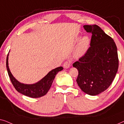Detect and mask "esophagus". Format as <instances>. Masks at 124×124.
<instances>
[{
    "label": "esophagus",
    "mask_w": 124,
    "mask_h": 124,
    "mask_svg": "<svg viewBox=\"0 0 124 124\" xmlns=\"http://www.w3.org/2000/svg\"><path fill=\"white\" fill-rule=\"evenodd\" d=\"M71 62L70 61H67L64 62L63 63V67L64 69H68V68L70 67V66H71Z\"/></svg>",
    "instance_id": "obj_1"
}]
</instances>
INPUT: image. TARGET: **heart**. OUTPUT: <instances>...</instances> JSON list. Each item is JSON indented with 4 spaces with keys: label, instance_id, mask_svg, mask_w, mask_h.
Listing matches in <instances>:
<instances>
[{
    "label": "heart",
    "instance_id": "b5f03b06",
    "mask_svg": "<svg viewBox=\"0 0 124 124\" xmlns=\"http://www.w3.org/2000/svg\"><path fill=\"white\" fill-rule=\"evenodd\" d=\"M89 44V39L88 37L85 36L80 40L78 45V54L79 55H83L88 49Z\"/></svg>",
    "mask_w": 124,
    "mask_h": 124
}]
</instances>
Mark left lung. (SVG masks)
Wrapping results in <instances>:
<instances>
[{
  "label": "left lung",
  "instance_id": "obj_1",
  "mask_svg": "<svg viewBox=\"0 0 124 124\" xmlns=\"http://www.w3.org/2000/svg\"><path fill=\"white\" fill-rule=\"evenodd\" d=\"M92 33L90 46L73 67L78 70L76 79L84 93L99 94L110 86L118 67L117 50L114 40L97 25H84Z\"/></svg>",
  "mask_w": 124,
  "mask_h": 124
}]
</instances>
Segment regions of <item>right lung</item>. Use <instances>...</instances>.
<instances>
[{
    "label": "right lung",
    "mask_w": 124,
    "mask_h": 124,
    "mask_svg": "<svg viewBox=\"0 0 124 124\" xmlns=\"http://www.w3.org/2000/svg\"><path fill=\"white\" fill-rule=\"evenodd\" d=\"M8 54L7 57L6 67L8 75L13 86L19 93L31 98H40L46 94L51 87L56 74L59 71H62L63 69L62 67H57L52 70L44 78L38 83L34 84H24L17 81L12 75L8 67Z\"/></svg>",
    "instance_id": "obj_1"
}]
</instances>
